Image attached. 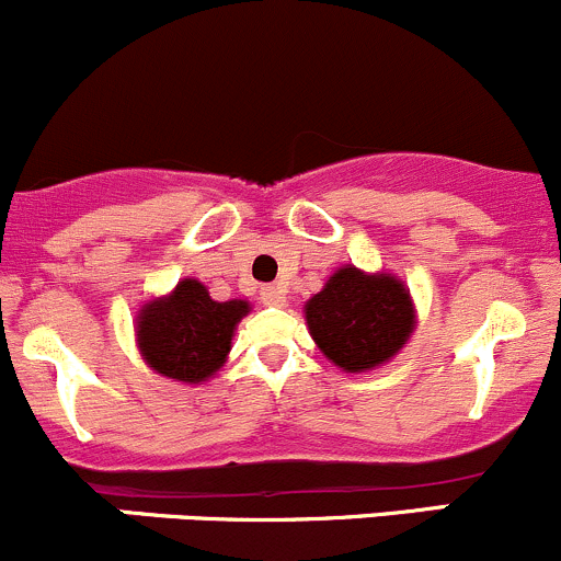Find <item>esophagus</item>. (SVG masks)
<instances>
[{
    "mask_svg": "<svg viewBox=\"0 0 561 561\" xmlns=\"http://www.w3.org/2000/svg\"><path fill=\"white\" fill-rule=\"evenodd\" d=\"M260 298H263V304H268V307H285V287L282 285L260 287Z\"/></svg>",
    "mask_w": 561,
    "mask_h": 561,
    "instance_id": "obj_1",
    "label": "esophagus"
}]
</instances>
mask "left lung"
Segmentation results:
<instances>
[{
  "instance_id": "obj_1",
  "label": "left lung",
  "mask_w": 561,
  "mask_h": 561,
  "mask_svg": "<svg viewBox=\"0 0 561 561\" xmlns=\"http://www.w3.org/2000/svg\"><path fill=\"white\" fill-rule=\"evenodd\" d=\"M317 347L344 371H366L393 358L415 328L410 293L399 279L339 268L307 304Z\"/></svg>"
}]
</instances>
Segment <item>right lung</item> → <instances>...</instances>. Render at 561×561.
Listing matches in <instances>:
<instances>
[{"label": "right lung", "mask_w": 561, "mask_h": 561, "mask_svg": "<svg viewBox=\"0 0 561 561\" xmlns=\"http://www.w3.org/2000/svg\"><path fill=\"white\" fill-rule=\"evenodd\" d=\"M247 301H214L197 279L179 282L162 301L140 309L138 344L146 364L181 382H203L225 364Z\"/></svg>", "instance_id": "1"}]
</instances>
